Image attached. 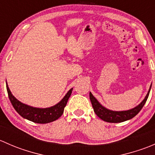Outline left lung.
<instances>
[{"instance_id":"left-lung-1","label":"left lung","mask_w":155,"mask_h":155,"mask_svg":"<svg viewBox=\"0 0 155 155\" xmlns=\"http://www.w3.org/2000/svg\"><path fill=\"white\" fill-rule=\"evenodd\" d=\"M151 87V85L145 99L138 106L126 111H112L110 109H108L107 108L103 107L91 92L89 94V97H90L91 102L94 111L101 119L109 123H120L131 119L140 112L142 108L145 105L147 99H148Z\"/></svg>"}]
</instances>
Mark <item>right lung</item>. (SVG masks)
Instances as JSON below:
<instances>
[{
    "label": "right lung",
    "instance_id": "1",
    "mask_svg": "<svg viewBox=\"0 0 155 155\" xmlns=\"http://www.w3.org/2000/svg\"><path fill=\"white\" fill-rule=\"evenodd\" d=\"M6 85H7L9 99L15 111L25 119L34 123H38V124H46V123L55 121L58 118H60L63 114L64 109L66 107L69 97L71 95L72 91H73V88L69 90L63 99L58 104L53 107L48 108H36L26 105L18 101L11 93L7 82H6Z\"/></svg>",
    "mask_w": 155,
    "mask_h": 155
}]
</instances>
